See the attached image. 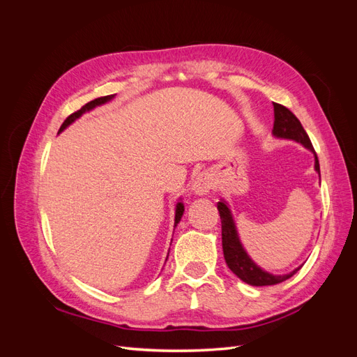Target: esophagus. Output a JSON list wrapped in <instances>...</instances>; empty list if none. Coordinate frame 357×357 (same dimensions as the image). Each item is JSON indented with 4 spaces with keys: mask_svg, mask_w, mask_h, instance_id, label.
Instances as JSON below:
<instances>
[{
    "mask_svg": "<svg viewBox=\"0 0 357 357\" xmlns=\"http://www.w3.org/2000/svg\"><path fill=\"white\" fill-rule=\"evenodd\" d=\"M210 189H211V181L207 176H204V174L198 176L192 185V190L195 192L197 195H207Z\"/></svg>",
    "mask_w": 357,
    "mask_h": 357,
    "instance_id": "34e87169",
    "label": "esophagus"
}]
</instances>
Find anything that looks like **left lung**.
I'll return each instance as SVG.
<instances>
[{"instance_id": "8db88e82", "label": "left lung", "mask_w": 357, "mask_h": 357, "mask_svg": "<svg viewBox=\"0 0 357 357\" xmlns=\"http://www.w3.org/2000/svg\"><path fill=\"white\" fill-rule=\"evenodd\" d=\"M273 135L277 138H286V139H294L296 143H301L308 150H311L316 156V164L314 168L320 174V165L319 159L314 152V147H312L310 137L305 132V129L302 128L298 117L291 113L284 105L274 102V128H273ZM218 210L220 214L222 220V247H223V256L226 265L229 266L231 271L241 278L244 283L252 284V286H273L286 282L294 274H296L301 266H298L294 271L284 274V275H274L269 274L261 266H257L250 256L247 255L244 247L240 241V236L236 234V226L232 219L231 210L223 199L218 202Z\"/></svg>"}]
</instances>
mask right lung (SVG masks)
Wrapping results in <instances>:
<instances>
[{"label": "right lung", "mask_w": 357, "mask_h": 357, "mask_svg": "<svg viewBox=\"0 0 357 357\" xmlns=\"http://www.w3.org/2000/svg\"><path fill=\"white\" fill-rule=\"evenodd\" d=\"M114 98V95H107V96H101V98H96V100H93V101H91V102H88V104H84L80 110H77V112H74L73 114H70L66 121H63V123L61 125V128H59V132H62L63 129H66L68 125H71L75 119H79L83 113H86V112H91L92 109H95L96 105H101V104H105V102H109L110 100H113ZM183 211H185V205H183V202H177V205H176V219H174V226H177V223L180 222V219H181V215H183Z\"/></svg>", "instance_id": "right-lung-1"}]
</instances>
